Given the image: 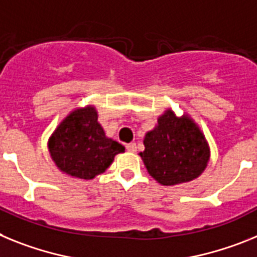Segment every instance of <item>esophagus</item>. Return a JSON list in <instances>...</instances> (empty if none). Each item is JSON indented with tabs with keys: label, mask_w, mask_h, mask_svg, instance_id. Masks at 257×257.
<instances>
[{
	"label": "esophagus",
	"mask_w": 257,
	"mask_h": 257,
	"mask_svg": "<svg viewBox=\"0 0 257 257\" xmlns=\"http://www.w3.org/2000/svg\"><path fill=\"white\" fill-rule=\"evenodd\" d=\"M126 150H128L129 153H136V151H137V145H136V144H128V145H126Z\"/></svg>",
	"instance_id": "1"
}]
</instances>
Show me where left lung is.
<instances>
[{
	"label": "left lung",
	"instance_id": "1",
	"mask_svg": "<svg viewBox=\"0 0 257 257\" xmlns=\"http://www.w3.org/2000/svg\"><path fill=\"white\" fill-rule=\"evenodd\" d=\"M140 153L149 175L164 186L190 182L207 168L211 149L189 113L177 116L167 108L145 135Z\"/></svg>",
	"mask_w": 257,
	"mask_h": 257
}]
</instances>
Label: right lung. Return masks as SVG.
<instances>
[{
  "instance_id": "1",
  "label": "right lung",
  "mask_w": 257,
  "mask_h": 257,
  "mask_svg": "<svg viewBox=\"0 0 257 257\" xmlns=\"http://www.w3.org/2000/svg\"><path fill=\"white\" fill-rule=\"evenodd\" d=\"M48 149L59 171L81 180L103 173L115 156L125 151L122 145L107 137L93 104L71 111L49 137Z\"/></svg>"
}]
</instances>
